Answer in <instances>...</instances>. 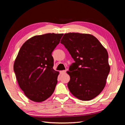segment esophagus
<instances>
[{
	"instance_id": "esophagus-1",
	"label": "esophagus",
	"mask_w": 125,
	"mask_h": 125,
	"mask_svg": "<svg viewBox=\"0 0 125 125\" xmlns=\"http://www.w3.org/2000/svg\"><path fill=\"white\" fill-rule=\"evenodd\" d=\"M67 70H62V71H60V73L61 74H65L66 73Z\"/></svg>"
}]
</instances>
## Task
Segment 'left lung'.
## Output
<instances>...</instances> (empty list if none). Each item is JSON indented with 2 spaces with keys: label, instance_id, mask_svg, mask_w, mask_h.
Listing matches in <instances>:
<instances>
[{
  "label": "left lung",
  "instance_id": "1",
  "mask_svg": "<svg viewBox=\"0 0 125 125\" xmlns=\"http://www.w3.org/2000/svg\"><path fill=\"white\" fill-rule=\"evenodd\" d=\"M60 43L75 62L67 71L70 92L82 101L95 98L104 88L110 71L106 50L95 37L88 34L66 33Z\"/></svg>",
  "mask_w": 125,
  "mask_h": 125
}]
</instances>
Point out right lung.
I'll use <instances>...</instances> for the list:
<instances>
[{
    "label": "right lung",
    "mask_w": 125,
    "mask_h": 125,
    "mask_svg": "<svg viewBox=\"0 0 125 125\" xmlns=\"http://www.w3.org/2000/svg\"><path fill=\"white\" fill-rule=\"evenodd\" d=\"M63 34L47 33L26 41L13 66L18 83L26 96L36 102L44 101L53 93L59 73L52 68V55Z\"/></svg>",
    "instance_id": "1"
}]
</instances>
